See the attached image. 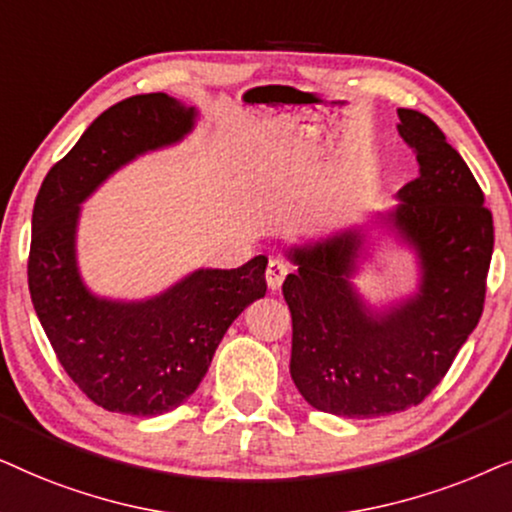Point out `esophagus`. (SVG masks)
Returning <instances> with one entry per match:
<instances>
[{"instance_id": "1", "label": "esophagus", "mask_w": 512, "mask_h": 512, "mask_svg": "<svg viewBox=\"0 0 512 512\" xmlns=\"http://www.w3.org/2000/svg\"><path fill=\"white\" fill-rule=\"evenodd\" d=\"M285 276H288V264H285L283 260H269V267H267V285H269L271 292L281 290Z\"/></svg>"}]
</instances>
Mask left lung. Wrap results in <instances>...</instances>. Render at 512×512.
Instances as JSON below:
<instances>
[{"label": "left lung", "mask_w": 512, "mask_h": 512, "mask_svg": "<svg viewBox=\"0 0 512 512\" xmlns=\"http://www.w3.org/2000/svg\"><path fill=\"white\" fill-rule=\"evenodd\" d=\"M398 133L417 154L419 177L400 203L372 215L417 257V290L372 306L353 278L370 260L365 227L288 250L283 283L292 313L290 374L311 407L346 419H377L419 405L482 316L494 222L461 154L426 114L398 109Z\"/></svg>", "instance_id": "8db88e82"}]
</instances>
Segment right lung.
<instances>
[{"label":"right lung","mask_w":512,"mask_h":512,"mask_svg":"<svg viewBox=\"0 0 512 512\" xmlns=\"http://www.w3.org/2000/svg\"><path fill=\"white\" fill-rule=\"evenodd\" d=\"M196 107L166 93L133 95L102 112L44 177L32 210L30 297L60 365L95 405L156 417L206 377L217 344L264 297L267 257L238 269H196L147 299L93 295L79 274L81 203L109 175L192 133Z\"/></svg>","instance_id":"right-lung-1"}]
</instances>
